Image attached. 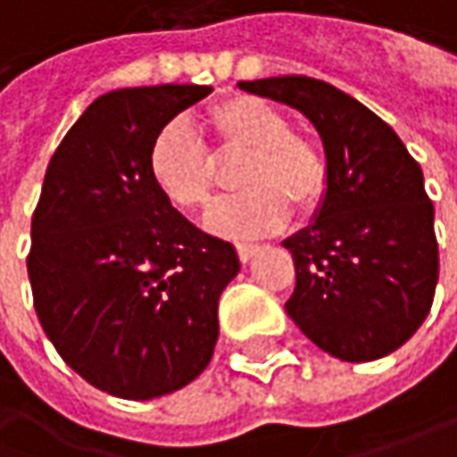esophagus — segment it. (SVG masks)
<instances>
[{
    "label": "esophagus",
    "instance_id": "obj_1",
    "mask_svg": "<svg viewBox=\"0 0 457 457\" xmlns=\"http://www.w3.org/2000/svg\"><path fill=\"white\" fill-rule=\"evenodd\" d=\"M235 248H237V255H240V261H251V258L258 253V245H255V243H237Z\"/></svg>",
    "mask_w": 457,
    "mask_h": 457
}]
</instances>
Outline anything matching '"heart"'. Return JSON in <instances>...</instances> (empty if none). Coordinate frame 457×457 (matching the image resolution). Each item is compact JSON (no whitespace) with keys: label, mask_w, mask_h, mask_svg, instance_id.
Segmentation results:
<instances>
[{"label":"heart","mask_w":457,"mask_h":457,"mask_svg":"<svg viewBox=\"0 0 457 457\" xmlns=\"http://www.w3.org/2000/svg\"><path fill=\"white\" fill-rule=\"evenodd\" d=\"M217 157H243L237 170L240 196L220 202L206 217V228L229 237H253L282 228L289 206L312 214L328 191V157L305 134L292 131L279 108L266 100L237 95L214 103L204 113ZM154 188L168 202L194 212L204 209L217 186V162L199 137L173 121L162 126L147 154Z\"/></svg>","instance_id":"heart-1"}]
</instances>
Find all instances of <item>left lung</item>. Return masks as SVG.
<instances>
[{
    "label": "left lung",
    "mask_w": 457,
    "mask_h": 457,
    "mask_svg": "<svg viewBox=\"0 0 457 457\" xmlns=\"http://www.w3.org/2000/svg\"><path fill=\"white\" fill-rule=\"evenodd\" d=\"M237 87L308 116L328 157L315 220L284 240L297 274L287 315L344 362L395 352L424 323L440 274L419 162L388 123L328 82L287 74Z\"/></svg>",
    "instance_id": "1"
}]
</instances>
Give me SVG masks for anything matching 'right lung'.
<instances>
[{
	"mask_svg": "<svg viewBox=\"0 0 457 457\" xmlns=\"http://www.w3.org/2000/svg\"><path fill=\"white\" fill-rule=\"evenodd\" d=\"M212 93L154 85L100 95L56 147L33 212L28 277L43 331L90 386L147 401L214 354L220 295L240 261L152 183L154 134Z\"/></svg>",
	"mask_w": 457,
	"mask_h": 457,
	"instance_id": "1",
	"label": "right lung"
}]
</instances>
